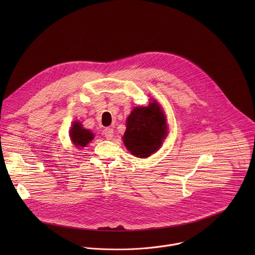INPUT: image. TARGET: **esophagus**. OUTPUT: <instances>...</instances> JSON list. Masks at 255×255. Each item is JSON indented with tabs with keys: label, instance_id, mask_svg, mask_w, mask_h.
<instances>
[{
	"label": "esophagus",
	"instance_id": "esophagus-1",
	"mask_svg": "<svg viewBox=\"0 0 255 255\" xmlns=\"http://www.w3.org/2000/svg\"><path fill=\"white\" fill-rule=\"evenodd\" d=\"M103 134L105 135V137L107 139H111L113 136H114V129L112 128H106L104 130H103Z\"/></svg>",
	"mask_w": 255,
	"mask_h": 255
}]
</instances>
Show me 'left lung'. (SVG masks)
Here are the masks:
<instances>
[{"label":"left lung","instance_id":"1","mask_svg":"<svg viewBox=\"0 0 255 255\" xmlns=\"http://www.w3.org/2000/svg\"><path fill=\"white\" fill-rule=\"evenodd\" d=\"M167 119L154 100L145 107H135L127 119L124 144L135 157L147 158L163 144L168 134Z\"/></svg>","mask_w":255,"mask_h":255}]
</instances>
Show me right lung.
Returning <instances> with one entry per match:
<instances>
[{
	"mask_svg": "<svg viewBox=\"0 0 255 255\" xmlns=\"http://www.w3.org/2000/svg\"><path fill=\"white\" fill-rule=\"evenodd\" d=\"M70 137L73 145L80 148L87 145L94 138V134L91 130L84 128L81 123L74 122L72 128L70 129Z\"/></svg>",
	"mask_w": 255,
	"mask_h": 255,
	"instance_id": "add662e5",
	"label": "right lung"
}]
</instances>
